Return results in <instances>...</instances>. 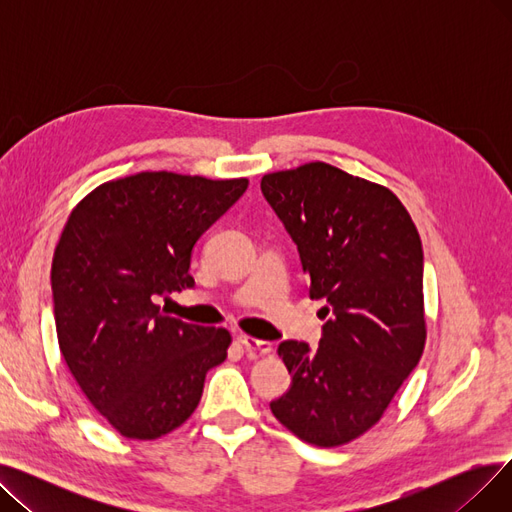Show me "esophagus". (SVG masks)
Wrapping results in <instances>:
<instances>
[{
    "label": "esophagus",
    "instance_id": "34e87169",
    "mask_svg": "<svg viewBox=\"0 0 512 512\" xmlns=\"http://www.w3.org/2000/svg\"><path fill=\"white\" fill-rule=\"evenodd\" d=\"M238 342L247 348V351L251 353H257V355H267L272 353V342L267 340H257L253 336H238Z\"/></svg>",
    "mask_w": 512,
    "mask_h": 512
}]
</instances>
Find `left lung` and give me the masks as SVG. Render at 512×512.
<instances>
[{"instance_id":"left-lung-1","label":"left lung","mask_w":512,"mask_h":512,"mask_svg":"<svg viewBox=\"0 0 512 512\" xmlns=\"http://www.w3.org/2000/svg\"><path fill=\"white\" fill-rule=\"evenodd\" d=\"M261 193L299 249L309 297L328 303L317 351L278 346L292 382L270 409L303 442L342 446L382 419L423 355L421 238L390 188L324 161L265 174Z\"/></svg>"}]
</instances>
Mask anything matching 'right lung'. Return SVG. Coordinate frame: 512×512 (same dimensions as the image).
<instances>
[{"label": "right lung", "instance_id": "1", "mask_svg": "<svg viewBox=\"0 0 512 512\" xmlns=\"http://www.w3.org/2000/svg\"><path fill=\"white\" fill-rule=\"evenodd\" d=\"M247 178L141 172L80 201L51 263L62 357L91 405L124 438L170 434L224 363L230 332L186 324L155 303L184 286L201 234L247 191Z\"/></svg>", "mask_w": 512, "mask_h": 512}]
</instances>
